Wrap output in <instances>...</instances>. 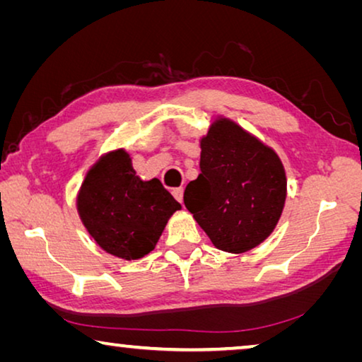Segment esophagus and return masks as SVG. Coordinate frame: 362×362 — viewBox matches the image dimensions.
I'll list each match as a JSON object with an SVG mask.
<instances>
[{
    "instance_id": "34e87169",
    "label": "esophagus",
    "mask_w": 362,
    "mask_h": 362,
    "mask_svg": "<svg viewBox=\"0 0 362 362\" xmlns=\"http://www.w3.org/2000/svg\"><path fill=\"white\" fill-rule=\"evenodd\" d=\"M173 194H174V198L179 201V203H182L183 201V188L180 187V188H174L173 189Z\"/></svg>"
}]
</instances>
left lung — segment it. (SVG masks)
Here are the masks:
<instances>
[{"label": "left lung", "mask_w": 362, "mask_h": 362, "mask_svg": "<svg viewBox=\"0 0 362 362\" xmlns=\"http://www.w3.org/2000/svg\"><path fill=\"white\" fill-rule=\"evenodd\" d=\"M199 145L201 174L187 185L183 203L217 249L247 252L272 235L283 214V163L228 118L214 121Z\"/></svg>", "instance_id": "left-lung-1"}]
</instances>
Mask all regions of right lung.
Returning <instances> with one entry per match:
<instances>
[{
  "label": "right lung",
  "mask_w": 362,
  "mask_h": 362,
  "mask_svg": "<svg viewBox=\"0 0 362 362\" xmlns=\"http://www.w3.org/2000/svg\"><path fill=\"white\" fill-rule=\"evenodd\" d=\"M76 207L94 241L122 260H137L155 249L168 220L182 206L158 179L136 175L129 153L100 156L79 188Z\"/></svg>",
  "instance_id": "1"
}]
</instances>
